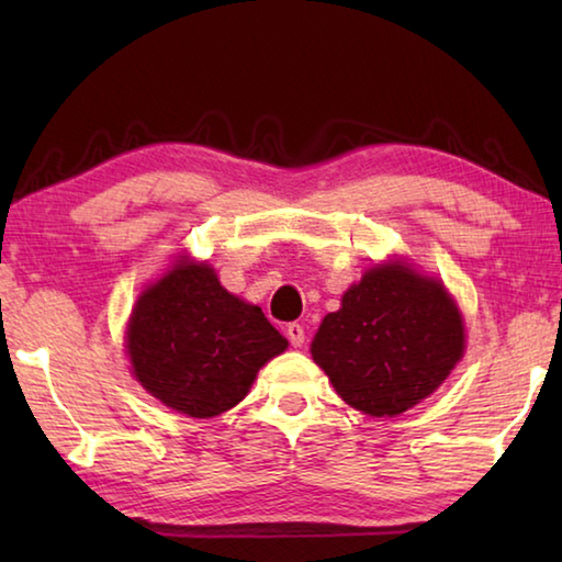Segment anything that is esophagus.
<instances>
[{
    "mask_svg": "<svg viewBox=\"0 0 562 562\" xmlns=\"http://www.w3.org/2000/svg\"><path fill=\"white\" fill-rule=\"evenodd\" d=\"M288 339H290V345L292 347H302L304 345V327L302 325H297V322H292V325H288Z\"/></svg>",
    "mask_w": 562,
    "mask_h": 562,
    "instance_id": "esophagus-1",
    "label": "esophagus"
}]
</instances>
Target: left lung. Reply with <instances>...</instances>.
<instances>
[{"label": "left lung", "mask_w": 562, "mask_h": 562, "mask_svg": "<svg viewBox=\"0 0 562 562\" xmlns=\"http://www.w3.org/2000/svg\"><path fill=\"white\" fill-rule=\"evenodd\" d=\"M463 355V322L439 280L404 265L369 270L322 319L312 359L337 394L369 416L422 402Z\"/></svg>", "instance_id": "left-lung-1"}]
</instances>
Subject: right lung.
<instances>
[{
    "mask_svg": "<svg viewBox=\"0 0 562 562\" xmlns=\"http://www.w3.org/2000/svg\"><path fill=\"white\" fill-rule=\"evenodd\" d=\"M126 335L146 392L195 418L243 402L265 361L288 349L260 307L233 297L195 262H180L140 294Z\"/></svg>",
    "mask_w": 562,
    "mask_h": 562,
    "instance_id": "add662e5",
    "label": "right lung"
}]
</instances>
